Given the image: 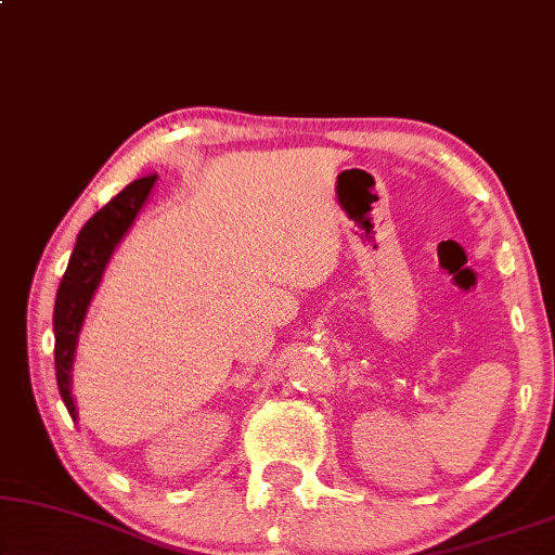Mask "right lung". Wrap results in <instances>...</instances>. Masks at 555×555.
Wrapping results in <instances>:
<instances>
[{
  "label": "right lung",
  "mask_w": 555,
  "mask_h": 555,
  "mask_svg": "<svg viewBox=\"0 0 555 555\" xmlns=\"http://www.w3.org/2000/svg\"><path fill=\"white\" fill-rule=\"evenodd\" d=\"M157 182V175L142 177L127 184L114 201H108L88 223L80 228L76 248H73L70 263L63 273V282L57 286L55 297V314H53V330H55V375H57V390H61L65 409L73 418L78 416L76 403L70 396V367H73V352H76L78 332L83 324L86 309L91 305V297L99 286L103 269H106L111 254H114L116 243L124 238L129 225L134 223L137 212Z\"/></svg>",
  "instance_id": "add662e5"
}]
</instances>
